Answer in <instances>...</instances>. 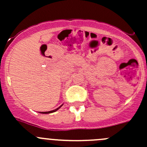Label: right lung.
Returning <instances> with one entry per match:
<instances>
[{"label":"right lung","mask_w":147,"mask_h":147,"mask_svg":"<svg viewBox=\"0 0 147 147\" xmlns=\"http://www.w3.org/2000/svg\"><path fill=\"white\" fill-rule=\"evenodd\" d=\"M63 105H64V104H63ZM63 105H61V106H60V107H58V108H57V109H53V110L49 111V112H40V113H41V114H49V113H52V112H56V111H57V110H58L59 109H60V108H61V107L63 106Z\"/></svg>","instance_id":"add662e5"}]
</instances>
